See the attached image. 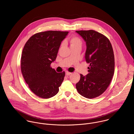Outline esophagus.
<instances>
[{
	"instance_id": "34e87169",
	"label": "esophagus",
	"mask_w": 134,
	"mask_h": 134,
	"mask_svg": "<svg viewBox=\"0 0 134 134\" xmlns=\"http://www.w3.org/2000/svg\"><path fill=\"white\" fill-rule=\"evenodd\" d=\"M71 72H69V71H66V75H71Z\"/></svg>"
}]
</instances>
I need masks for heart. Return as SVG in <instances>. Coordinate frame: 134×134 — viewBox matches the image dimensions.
Masks as SVG:
<instances>
[{"label": "heart", "instance_id": "1", "mask_svg": "<svg viewBox=\"0 0 134 134\" xmlns=\"http://www.w3.org/2000/svg\"><path fill=\"white\" fill-rule=\"evenodd\" d=\"M69 42L70 43L71 47H74L77 45H82V40L78 36H72L69 38ZM63 43L62 44V46Z\"/></svg>", "mask_w": 134, "mask_h": 134}]
</instances>
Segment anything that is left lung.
Wrapping results in <instances>:
<instances>
[{
    "mask_svg": "<svg viewBox=\"0 0 134 134\" xmlns=\"http://www.w3.org/2000/svg\"><path fill=\"white\" fill-rule=\"evenodd\" d=\"M86 42L85 59L88 74H80L76 89L82 96L93 99L101 96L110 85L114 72L113 49L109 38L94 30L76 31Z\"/></svg>",
    "mask_w": 134,
    "mask_h": 134,
    "instance_id": "8db88e82",
    "label": "left lung"
}]
</instances>
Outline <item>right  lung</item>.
<instances>
[{"label":"right lung","mask_w":134,"mask_h":134,"mask_svg":"<svg viewBox=\"0 0 134 134\" xmlns=\"http://www.w3.org/2000/svg\"><path fill=\"white\" fill-rule=\"evenodd\" d=\"M68 31H47L32 35L23 47L21 70L30 90L37 96L48 99L59 91L65 72L57 73L51 67Z\"/></svg>","instance_id":"right-lung-1"}]
</instances>
